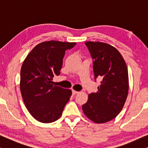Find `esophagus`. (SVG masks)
<instances>
[{"mask_svg":"<svg viewBox=\"0 0 148 148\" xmlns=\"http://www.w3.org/2000/svg\"><path fill=\"white\" fill-rule=\"evenodd\" d=\"M77 93H79V92H77V91H75V90H72V94L73 95L77 94Z\"/></svg>","mask_w":148,"mask_h":148,"instance_id":"obj_1","label":"esophagus"}]
</instances>
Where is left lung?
Listing matches in <instances>:
<instances>
[{
    "instance_id": "left-lung-1",
    "label": "left lung",
    "mask_w": 148,
    "mask_h": 148,
    "mask_svg": "<svg viewBox=\"0 0 148 148\" xmlns=\"http://www.w3.org/2000/svg\"><path fill=\"white\" fill-rule=\"evenodd\" d=\"M93 59L95 81L102 79L98 92L89 94L82 106L86 116L96 123L114 119L123 108L129 92L127 64L117 49L100 42H85Z\"/></svg>"
}]
</instances>
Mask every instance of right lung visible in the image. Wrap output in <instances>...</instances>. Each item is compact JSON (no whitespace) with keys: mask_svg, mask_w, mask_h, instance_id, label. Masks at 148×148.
Returning a JSON list of instances; mask_svg holds the SVG:
<instances>
[{"mask_svg":"<svg viewBox=\"0 0 148 148\" xmlns=\"http://www.w3.org/2000/svg\"><path fill=\"white\" fill-rule=\"evenodd\" d=\"M75 42L48 41L33 48L25 58L20 73V90L24 104L34 119L44 123L58 120L72 92L54 85L59 75L65 51Z\"/></svg>","mask_w":148,"mask_h":148,"instance_id":"1","label":"right lung"}]
</instances>
